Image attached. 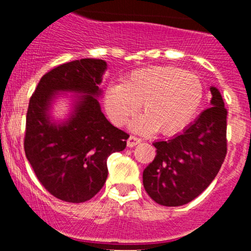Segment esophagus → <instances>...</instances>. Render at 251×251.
Listing matches in <instances>:
<instances>
[{"mask_svg": "<svg viewBox=\"0 0 251 251\" xmlns=\"http://www.w3.org/2000/svg\"><path fill=\"white\" fill-rule=\"evenodd\" d=\"M138 143H141V138L136 137V136H132V135L128 137V140H127V146L128 147H135L136 144H138Z\"/></svg>", "mask_w": 251, "mask_h": 251, "instance_id": "esophagus-1", "label": "esophagus"}]
</instances>
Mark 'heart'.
Returning a JSON list of instances; mask_svg holds the SVG:
<instances>
[{
	"label": "heart",
	"instance_id": "b5f03b06",
	"mask_svg": "<svg viewBox=\"0 0 251 251\" xmlns=\"http://www.w3.org/2000/svg\"><path fill=\"white\" fill-rule=\"evenodd\" d=\"M204 97L201 77L176 67H149L131 73L123 83L108 86L104 107L111 123L124 126L137 113L143 115L132 123L140 132L175 135L183 130L198 111Z\"/></svg>",
	"mask_w": 251,
	"mask_h": 251
}]
</instances>
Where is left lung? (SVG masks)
<instances>
[{"label": "left lung", "mask_w": 251, "mask_h": 251, "mask_svg": "<svg viewBox=\"0 0 251 251\" xmlns=\"http://www.w3.org/2000/svg\"><path fill=\"white\" fill-rule=\"evenodd\" d=\"M211 91V108L181 135L154 142L156 155L144 169L143 186L155 203L179 206L203 193L219 174L227 154V109L221 93Z\"/></svg>", "instance_id": "left-lung-1"}]
</instances>
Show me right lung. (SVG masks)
Returning <instances> with one entry per match:
<instances>
[{"instance_id":"add662e5","label":"right lung","mask_w":251,"mask_h":251,"mask_svg":"<svg viewBox=\"0 0 251 251\" xmlns=\"http://www.w3.org/2000/svg\"><path fill=\"white\" fill-rule=\"evenodd\" d=\"M105 69L104 60L91 58L58 65L41 77L29 100L25 155L46 191L68 203L87 201L102 189L108 156L124 151L128 138L105 119L95 97ZM57 90L86 93L72 119L58 126L47 115Z\"/></svg>"}]
</instances>
